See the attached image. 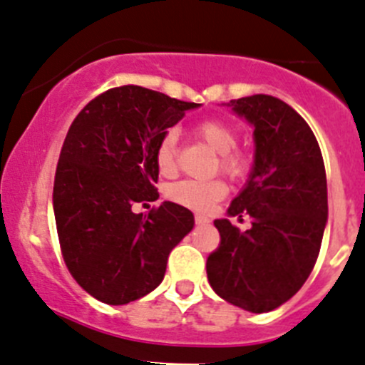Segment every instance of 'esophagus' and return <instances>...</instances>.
<instances>
[{
    "label": "esophagus",
    "instance_id": "esophagus-1",
    "mask_svg": "<svg viewBox=\"0 0 365 365\" xmlns=\"http://www.w3.org/2000/svg\"><path fill=\"white\" fill-rule=\"evenodd\" d=\"M195 222L198 223V225H207V223H209V218H207V216H203V215H196Z\"/></svg>",
    "mask_w": 365,
    "mask_h": 365
}]
</instances>
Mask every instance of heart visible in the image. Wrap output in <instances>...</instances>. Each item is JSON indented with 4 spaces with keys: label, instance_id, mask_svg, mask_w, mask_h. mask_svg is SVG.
Returning <instances> with one entry per match:
<instances>
[{
    "label": "heart",
    "instance_id": "obj_1",
    "mask_svg": "<svg viewBox=\"0 0 365 365\" xmlns=\"http://www.w3.org/2000/svg\"><path fill=\"white\" fill-rule=\"evenodd\" d=\"M196 134L202 138L207 145L220 154V170L231 180H242L249 173V158L238 145V133L235 127L220 118H207L196 125ZM154 162L163 176H170L178 167V133L176 129H167L160 136L158 145L154 150ZM165 195L170 202L178 205L189 207L195 211H207L215 202L227 195V185L223 180H180L170 183L165 189Z\"/></svg>",
    "mask_w": 365,
    "mask_h": 365
}]
</instances>
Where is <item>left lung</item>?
Here are the masks:
<instances>
[{
	"label": "left lung",
	"instance_id": "left-lung-1",
	"mask_svg": "<svg viewBox=\"0 0 365 365\" xmlns=\"http://www.w3.org/2000/svg\"><path fill=\"white\" fill-rule=\"evenodd\" d=\"M255 125V167L229 216H249L240 231L215 220L220 245L207 258L215 293L251 313L293 298L309 278L327 222V180L311 127L285 101L267 94L229 101Z\"/></svg>",
	"mask_w": 365,
	"mask_h": 365
}]
</instances>
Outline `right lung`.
<instances>
[{"instance_id": "obj_1", "label": "right lung", "mask_w": 365, "mask_h": 365, "mask_svg": "<svg viewBox=\"0 0 365 365\" xmlns=\"http://www.w3.org/2000/svg\"><path fill=\"white\" fill-rule=\"evenodd\" d=\"M195 107L121 85L88 101L68 127L52 192L56 229L72 278L103 304H129L158 287L169 252L195 225L192 212L173 202L133 211L158 200L154 150Z\"/></svg>"}]
</instances>
